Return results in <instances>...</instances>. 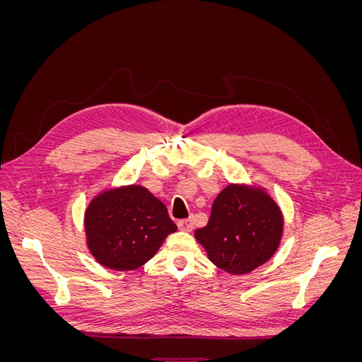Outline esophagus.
Listing matches in <instances>:
<instances>
[{"instance_id": "1", "label": "esophagus", "mask_w": 362, "mask_h": 362, "mask_svg": "<svg viewBox=\"0 0 362 362\" xmlns=\"http://www.w3.org/2000/svg\"><path fill=\"white\" fill-rule=\"evenodd\" d=\"M178 228L181 229V231L192 233V229H193V221H192V218H182V221L178 222Z\"/></svg>"}]
</instances>
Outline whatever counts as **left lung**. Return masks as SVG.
Wrapping results in <instances>:
<instances>
[{
  "label": "left lung",
  "mask_w": 362,
  "mask_h": 362,
  "mask_svg": "<svg viewBox=\"0 0 362 362\" xmlns=\"http://www.w3.org/2000/svg\"><path fill=\"white\" fill-rule=\"evenodd\" d=\"M284 234V214L258 184H228L213 202L204 228L194 231L214 266L245 275L275 255Z\"/></svg>",
  "instance_id": "left-lung-1"
}]
</instances>
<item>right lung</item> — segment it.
Listing matches in <instances>:
<instances>
[{
  "instance_id": "add662e5",
  "label": "right lung",
  "mask_w": 362,
  "mask_h": 362,
  "mask_svg": "<svg viewBox=\"0 0 362 362\" xmlns=\"http://www.w3.org/2000/svg\"><path fill=\"white\" fill-rule=\"evenodd\" d=\"M168 208L139 184L104 189L84 211L86 246L101 266L136 270L177 231Z\"/></svg>"
}]
</instances>
